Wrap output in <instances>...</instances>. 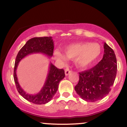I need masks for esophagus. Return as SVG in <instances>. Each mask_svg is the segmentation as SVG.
I'll list each match as a JSON object with an SVG mask.
<instances>
[{
	"instance_id": "obj_1",
	"label": "esophagus",
	"mask_w": 127,
	"mask_h": 127,
	"mask_svg": "<svg viewBox=\"0 0 127 127\" xmlns=\"http://www.w3.org/2000/svg\"><path fill=\"white\" fill-rule=\"evenodd\" d=\"M71 72H71V70H70L68 69V68H67L65 70V76L68 75Z\"/></svg>"
}]
</instances>
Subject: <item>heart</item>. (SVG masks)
<instances>
[{
    "mask_svg": "<svg viewBox=\"0 0 127 127\" xmlns=\"http://www.w3.org/2000/svg\"><path fill=\"white\" fill-rule=\"evenodd\" d=\"M63 54L59 51L54 53L57 60L65 63L67 59L73 60L74 64L79 68H85L97 60L101 52V48L97 43L81 42L68 45L64 49Z\"/></svg>",
    "mask_w": 127,
    "mask_h": 127,
    "instance_id": "1",
    "label": "heart"
}]
</instances>
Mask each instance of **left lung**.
I'll use <instances>...</instances> for the list:
<instances>
[{"label":"left lung","instance_id":"1","mask_svg":"<svg viewBox=\"0 0 127 127\" xmlns=\"http://www.w3.org/2000/svg\"><path fill=\"white\" fill-rule=\"evenodd\" d=\"M104 49L103 59L97 65L79 73V80L75 90L85 101L95 102L103 98L114 84L117 72L116 55L105 42Z\"/></svg>","mask_w":127,"mask_h":127}]
</instances>
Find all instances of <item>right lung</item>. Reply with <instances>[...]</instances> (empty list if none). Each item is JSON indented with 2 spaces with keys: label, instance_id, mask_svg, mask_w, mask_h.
<instances>
[{
  "label": "right lung",
  "instance_id": "right-lung-1",
  "mask_svg": "<svg viewBox=\"0 0 127 127\" xmlns=\"http://www.w3.org/2000/svg\"><path fill=\"white\" fill-rule=\"evenodd\" d=\"M54 48L52 37H33L26 42L16 57L14 70V79L16 87L22 97L34 104H46L51 100L57 91L60 82L65 77L64 70L57 68L50 63L48 73L43 87L37 94H30L24 91L19 84L16 73L17 67L22 59L32 54H42L51 58L53 55Z\"/></svg>",
  "mask_w": 127,
  "mask_h": 127
}]
</instances>
